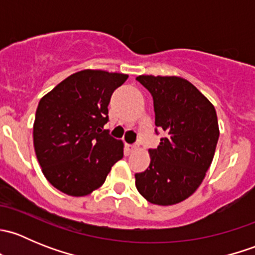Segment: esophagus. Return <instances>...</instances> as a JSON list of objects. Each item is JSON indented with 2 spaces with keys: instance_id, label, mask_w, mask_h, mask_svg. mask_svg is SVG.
Listing matches in <instances>:
<instances>
[{
  "instance_id": "1",
  "label": "esophagus",
  "mask_w": 255,
  "mask_h": 255,
  "mask_svg": "<svg viewBox=\"0 0 255 255\" xmlns=\"http://www.w3.org/2000/svg\"><path fill=\"white\" fill-rule=\"evenodd\" d=\"M126 148H127V150L129 151V153H133V151H135L139 149V145H138V144H127V145H126Z\"/></svg>"
}]
</instances>
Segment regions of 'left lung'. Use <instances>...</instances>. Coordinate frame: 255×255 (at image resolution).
Listing matches in <instances>:
<instances>
[{"label":"left lung","instance_id":"8db88e82","mask_svg":"<svg viewBox=\"0 0 255 255\" xmlns=\"http://www.w3.org/2000/svg\"><path fill=\"white\" fill-rule=\"evenodd\" d=\"M135 80L150 92L155 126L165 133L158 148L149 149L150 165L135 174V186L150 204H179L196 191L212 163L220 137L216 110L182 78L140 75Z\"/></svg>","mask_w":255,"mask_h":255}]
</instances>
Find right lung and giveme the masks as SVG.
Returning <instances> with one entry per match:
<instances>
[{
    "label": "right lung",
    "mask_w": 255,
    "mask_h": 255,
    "mask_svg": "<svg viewBox=\"0 0 255 255\" xmlns=\"http://www.w3.org/2000/svg\"><path fill=\"white\" fill-rule=\"evenodd\" d=\"M127 79L126 74L87 69L66 78L39 101L33 126L34 150L55 189L86 196L123 158V143L104 126L113 91Z\"/></svg>",
    "instance_id": "1"
}]
</instances>
